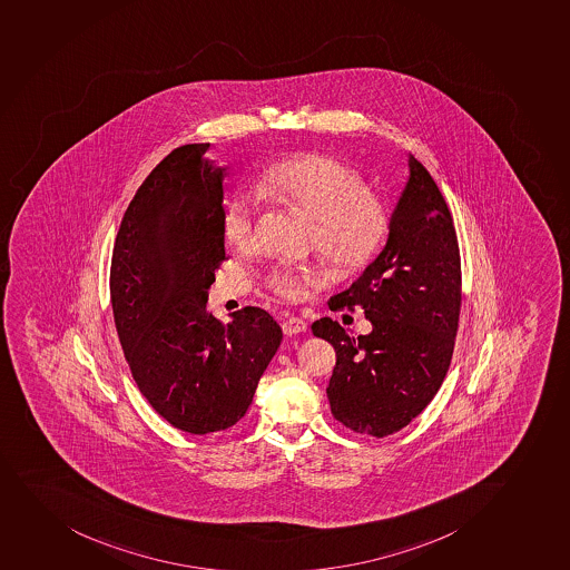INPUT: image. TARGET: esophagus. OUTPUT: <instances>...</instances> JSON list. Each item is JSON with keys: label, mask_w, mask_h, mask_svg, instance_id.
<instances>
[{"label": "esophagus", "mask_w": 570, "mask_h": 570, "mask_svg": "<svg viewBox=\"0 0 570 570\" xmlns=\"http://www.w3.org/2000/svg\"><path fill=\"white\" fill-rule=\"evenodd\" d=\"M282 328L287 336H294V334H302V332H306L307 323L306 321H302L299 317H287L283 321Z\"/></svg>", "instance_id": "obj_1"}]
</instances>
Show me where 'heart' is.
I'll return each mask as SVG.
<instances>
[{"instance_id":"b5f03b06","label":"heart","mask_w":570,"mask_h":570,"mask_svg":"<svg viewBox=\"0 0 570 570\" xmlns=\"http://www.w3.org/2000/svg\"><path fill=\"white\" fill-rule=\"evenodd\" d=\"M258 197L296 208L317 223L315 247L332 271L353 276L377 261L394 228V210L383 197L367 191L356 170L324 154H299L274 163L258 174ZM258 200L236 193L223 208V234L234 249L255 244ZM283 298L299 299L317 285V272L274 268L266 276Z\"/></svg>"}]
</instances>
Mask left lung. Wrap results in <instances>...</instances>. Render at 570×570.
<instances>
[{
	"instance_id": "8db88e82",
	"label": "left lung",
	"mask_w": 570,
	"mask_h": 570,
	"mask_svg": "<svg viewBox=\"0 0 570 570\" xmlns=\"http://www.w3.org/2000/svg\"><path fill=\"white\" fill-rule=\"evenodd\" d=\"M407 186L377 261L332 296L330 309L360 307L372 323L353 336L330 317L313 334L336 348L330 409L345 428L372 438L400 432L443 384L462 307V263L449 206L422 163L409 156Z\"/></svg>"
}]
</instances>
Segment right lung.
<instances>
[{
    "mask_svg": "<svg viewBox=\"0 0 570 570\" xmlns=\"http://www.w3.org/2000/svg\"><path fill=\"white\" fill-rule=\"evenodd\" d=\"M208 148L180 146L148 174L124 214L110 264V302L132 379L157 414L193 435L244 419L283 336L261 307H242L230 323L206 309L228 258L227 168L203 159Z\"/></svg>",
    "mask_w": 570,
    "mask_h": 570,
    "instance_id": "obj_1",
    "label": "right lung"
}]
</instances>
